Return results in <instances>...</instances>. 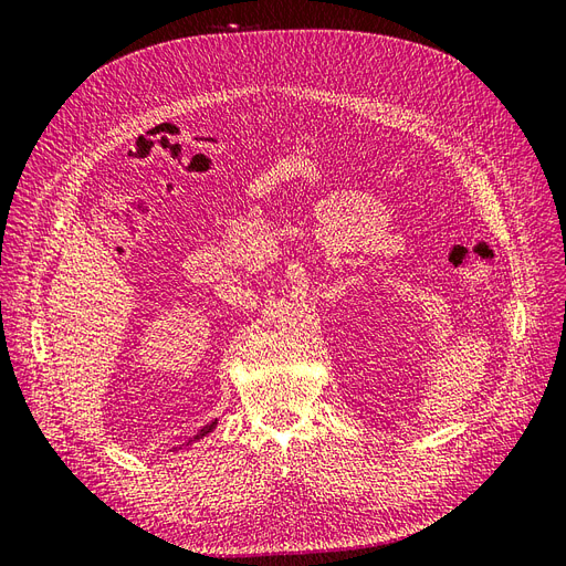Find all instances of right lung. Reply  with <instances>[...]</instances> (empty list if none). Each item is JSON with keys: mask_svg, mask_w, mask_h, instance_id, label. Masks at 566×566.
<instances>
[{"mask_svg": "<svg viewBox=\"0 0 566 566\" xmlns=\"http://www.w3.org/2000/svg\"><path fill=\"white\" fill-rule=\"evenodd\" d=\"M214 427H217V420H214V422H210V424H205V427H202V430H200V434H196V437H193L191 441H196V439H202L205 434H210V432L214 430Z\"/></svg>", "mask_w": 566, "mask_h": 566, "instance_id": "right-lung-1", "label": "right lung"}]
</instances>
